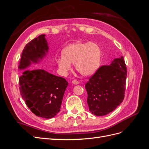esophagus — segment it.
<instances>
[{
	"instance_id": "obj_1",
	"label": "esophagus",
	"mask_w": 149,
	"mask_h": 149,
	"mask_svg": "<svg viewBox=\"0 0 149 149\" xmlns=\"http://www.w3.org/2000/svg\"><path fill=\"white\" fill-rule=\"evenodd\" d=\"M72 83L74 84H78L79 83L78 81H77V80H73V81H72Z\"/></svg>"
}]
</instances>
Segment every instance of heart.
Instances as JSON below:
<instances>
[{"mask_svg":"<svg viewBox=\"0 0 149 149\" xmlns=\"http://www.w3.org/2000/svg\"><path fill=\"white\" fill-rule=\"evenodd\" d=\"M102 51L96 42H76L65 47L62 51V57L56 61L60 70L67 73L71 70V63H74L78 72L85 76L93 74L99 68Z\"/></svg>","mask_w":149,"mask_h":149,"instance_id":"1","label":"heart"}]
</instances>
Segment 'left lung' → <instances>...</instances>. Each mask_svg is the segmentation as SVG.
Segmentation results:
<instances>
[{
	"label": "left lung",
	"instance_id": "obj_1",
	"mask_svg": "<svg viewBox=\"0 0 149 149\" xmlns=\"http://www.w3.org/2000/svg\"><path fill=\"white\" fill-rule=\"evenodd\" d=\"M127 68L123 56L116 58L110 65L99 68L85 85L89 109L95 116L110 113L123 101Z\"/></svg>",
	"mask_w": 149,
	"mask_h": 149
}]
</instances>
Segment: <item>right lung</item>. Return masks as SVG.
<instances>
[{
	"label": "right lung",
	"mask_w": 149,
	"mask_h": 149,
	"mask_svg": "<svg viewBox=\"0 0 149 149\" xmlns=\"http://www.w3.org/2000/svg\"><path fill=\"white\" fill-rule=\"evenodd\" d=\"M44 34L39 35L24 47L19 65L23 70L19 83L21 96L30 111L40 118L49 119L60 110L68 82L44 70H25L46 55L48 46Z\"/></svg>",
	"instance_id": "right-lung-1"
}]
</instances>
